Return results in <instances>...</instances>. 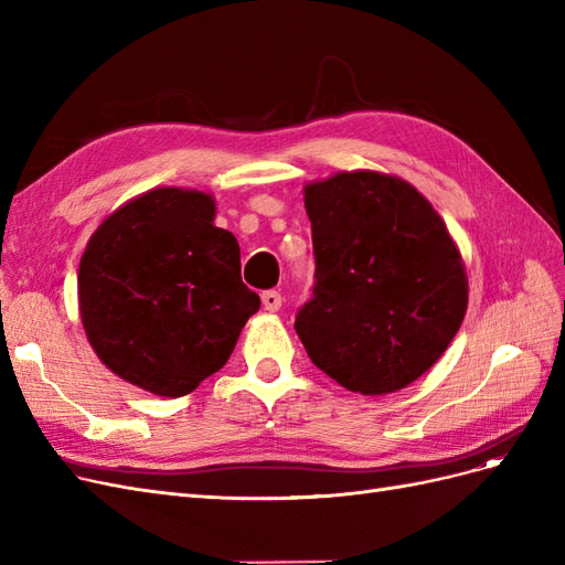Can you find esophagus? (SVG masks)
<instances>
[{"label":"esophagus","mask_w":565,"mask_h":565,"mask_svg":"<svg viewBox=\"0 0 565 565\" xmlns=\"http://www.w3.org/2000/svg\"><path fill=\"white\" fill-rule=\"evenodd\" d=\"M262 303H264V309L266 311H278L280 306H282V297H280V292H276V289H266V292L262 295Z\"/></svg>","instance_id":"esophagus-1"}]
</instances>
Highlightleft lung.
I'll return each mask as SVG.
<instances>
[{"mask_svg": "<svg viewBox=\"0 0 565 565\" xmlns=\"http://www.w3.org/2000/svg\"><path fill=\"white\" fill-rule=\"evenodd\" d=\"M316 285L295 330L316 367L349 391L384 396L446 353L467 313L461 254L415 185L339 172L303 188Z\"/></svg>", "mask_w": 565, "mask_h": 565, "instance_id": "obj_1", "label": "left lung"}]
</instances>
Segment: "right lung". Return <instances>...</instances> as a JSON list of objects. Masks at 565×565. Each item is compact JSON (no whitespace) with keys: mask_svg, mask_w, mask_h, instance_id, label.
<instances>
[{"mask_svg":"<svg viewBox=\"0 0 565 565\" xmlns=\"http://www.w3.org/2000/svg\"><path fill=\"white\" fill-rule=\"evenodd\" d=\"M214 198L152 188L96 228L77 273L79 316L117 377L179 398L231 358L262 299L241 278V245L214 226Z\"/></svg>","mask_w":565,"mask_h":565,"instance_id":"1","label":"right lung"}]
</instances>
